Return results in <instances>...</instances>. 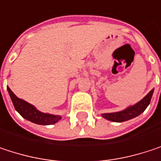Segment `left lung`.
I'll return each mask as SVG.
<instances>
[{
    "mask_svg": "<svg viewBox=\"0 0 161 161\" xmlns=\"http://www.w3.org/2000/svg\"><path fill=\"white\" fill-rule=\"evenodd\" d=\"M153 93H154V89H152L141 101H139L138 103H136L133 105H130V106L125 108L122 111L114 113H105V114H102L101 115L103 118L113 121V122H124V121L132 119V118L140 115L142 113H144V111L146 109V107L149 105V103L151 102Z\"/></svg>",
    "mask_w": 161,
    "mask_h": 161,
    "instance_id": "8db88e82",
    "label": "left lung"
}]
</instances>
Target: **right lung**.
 <instances>
[{"mask_svg":"<svg viewBox=\"0 0 161 161\" xmlns=\"http://www.w3.org/2000/svg\"><path fill=\"white\" fill-rule=\"evenodd\" d=\"M7 90L16 111L19 113V114L25 119L38 125H53L61 119L60 115L41 112L32 104L22 99H19L14 94L9 86H7Z\"/></svg>","mask_w":161,"mask_h":161,"instance_id":"right-lung-1","label":"right lung"}]
</instances>
